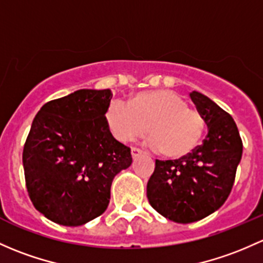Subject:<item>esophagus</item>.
Listing matches in <instances>:
<instances>
[{
  "mask_svg": "<svg viewBox=\"0 0 263 263\" xmlns=\"http://www.w3.org/2000/svg\"><path fill=\"white\" fill-rule=\"evenodd\" d=\"M141 153H142V151H141L140 148H137V147H132V148H131V155H132V157L139 156V155H141Z\"/></svg>",
  "mask_w": 263,
  "mask_h": 263,
  "instance_id": "obj_1",
  "label": "esophagus"
}]
</instances>
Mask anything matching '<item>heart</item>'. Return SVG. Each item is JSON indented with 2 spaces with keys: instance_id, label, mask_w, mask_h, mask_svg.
Instances as JSON below:
<instances>
[{
  "instance_id": "1",
  "label": "heart",
  "mask_w": 263,
  "mask_h": 263,
  "mask_svg": "<svg viewBox=\"0 0 263 263\" xmlns=\"http://www.w3.org/2000/svg\"><path fill=\"white\" fill-rule=\"evenodd\" d=\"M104 117L121 142H129L148 131L146 143L168 159L192 153L205 131L203 115L189 108L178 93L166 89L141 92L128 103L115 99L107 106Z\"/></svg>"
}]
</instances>
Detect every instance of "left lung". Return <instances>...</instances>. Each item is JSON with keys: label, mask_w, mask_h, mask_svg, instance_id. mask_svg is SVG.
Listing matches in <instances>:
<instances>
[{"label": "left lung", "mask_w": 263, "mask_h": 263, "mask_svg": "<svg viewBox=\"0 0 263 263\" xmlns=\"http://www.w3.org/2000/svg\"><path fill=\"white\" fill-rule=\"evenodd\" d=\"M208 126L200 146L178 160H156L147 182L151 206L176 223L208 217L224 204L233 187L243 143L229 113L199 92L190 93Z\"/></svg>", "instance_id": "8db88e82"}]
</instances>
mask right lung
<instances>
[{"mask_svg": "<svg viewBox=\"0 0 263 263\" xmlns=\"http://www.w3.org/2000/svg\"><path fill=\"white\" fill-rule=\"evenodd\" d=\"M109 89H79L41 107L22 153L32 204L48 219L77 227L107 209L113 178L131 165V148L106 122Z\"/></svg>", "mask_w": 263, "mask_h": 263, "instance_id": "1", "label": "right lung"}]
</instances>
